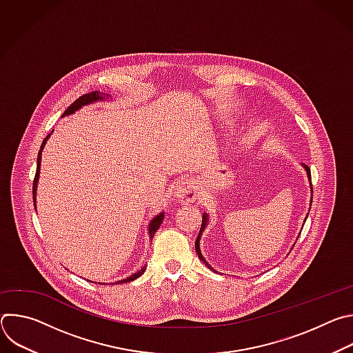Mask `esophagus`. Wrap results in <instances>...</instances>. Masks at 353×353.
Returning <instances> with one entry per match:
<instances>
[{
	"instance_id": "obj_1",
	"label": "esophagus",
	"mask_w": 353,
	"mask_h": 353,
	"mask_svg": "<svg viewBox=\"0 0 353 353\" xmlns=\"http://www.w3.org/2000/svg\"><path fill=\"white\" fill-rule=\"evenodd\" d=\"M173 194L179 201H181V203H192V201H195L196 196H198V192H196V188H195L194 183L188 181V180L179 181L174 185Z\"/></svg>"
}]
</instances>
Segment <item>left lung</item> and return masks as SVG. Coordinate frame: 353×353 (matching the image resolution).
I'll return each mask as SVG.
<instances>
[{"label":"left lung","mask_w":353,"mask_h":353,"mask_svg":"<svg viewBox=\"0 0 353 353\" xmlns=\"http://www.w3.org/2000/svg\"><path fill=\"white\" fill-rule=\"evenodd\" d=\"M303 166V169L306 170V173H307V179H309V181H310V190H312V199H310V207H312V201H313V187H312V174H310V168L307 166V165H301ZM309 215V214H307ZM307 215H306V218H305V221L307 219ZM208 222H210V216H208V214H204L203 215V225H201V229H199V233H198V237H196V240H195V251H196V254H198V259L203 261L210 270H212V271H215L208 263H207V260L203 257V253H201V248H199V239H201V236H203V233H204V230H205V228H207V225H208ZM297 239H299V236H297ZM296 239V240H297ZM294 245V244H293ZM293 245H292V248H293ZM216 272V271H215Z\"/></svg>","instance_id":"left-lung-1"}]
</instances>
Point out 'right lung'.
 Here are the masks:
<instances>
[{
	"label": "right lung",
	"instance_id": "right-lung-1",
	"mask_svg": "<svg viewBox=\"0 0 353 353\" xmlns=\"http://www.w3.org/2000/svg\"><path fill=\"white\" fill-rule=\"evenodd\" d=\"M108 99H110V96L109 94H105V93H100V92H90V93H88V94H83V96H81V97H78L75 102L64 112V114H63V117H65V116H71V114H74L75 112H78L79 109H82L83 106H88V105H92V103H96V102H99V100H108ZM53 134V131L50 132L46 138H44V141H43V143H41V146H40V150H39V155H37V169H36V176H34V181H33V203H34V208H36V191H37V183H39V177H40V165H41V152H43V149H44V145H46V142H47V139L50 138V135ZM163 218H165V212H161V214H158L155 218H152V221H150L149 223H148V234H149V240H152L154 239V236H155V233H157V230L159 229V226L162 225V222H163ZM145 270H146V265H143L141 270H138L135 274H132V275H130V276H127L125 279H121V281H117V282H114L116 285H119V283H127V282H131V281H134V279H137L138 276H141L143 272H145ZM89 282H92V281H89ZM100 283V282H99Z\"/></svg>",
	"mask_w": 353,
	"mask_h": 353
}]
</instances>
